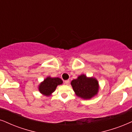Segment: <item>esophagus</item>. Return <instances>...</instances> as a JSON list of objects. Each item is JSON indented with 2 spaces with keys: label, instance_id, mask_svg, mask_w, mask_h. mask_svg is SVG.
<instances>
[{
  "label": "esophagus",
  "instance_id": "esophagus-1",
  "mask_svg": "<svg viewBox=\"0 0 132 132\" xmlns=\"http://www.w3.org/2000/svg\"><path fill=\"white\" fill-rule=\"evenodd\" d=\"M69 83H70V81L69 80H67L64 81V84L66 85H68L69 84Z\"/></svg>",
  "mask_w": 132,
  "mask_h": 132
}]
</instances>
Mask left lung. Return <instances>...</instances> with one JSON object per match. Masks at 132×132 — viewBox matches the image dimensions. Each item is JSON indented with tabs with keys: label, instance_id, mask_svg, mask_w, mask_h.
Masks as SVG:
<instances>
[{
	"label": "left lung",
	"instance_id": "left-lung-1",
	"mask_svg": "<svg viewBox=\"0 0 132 132\" xmlns=\"http://www.w3.org/2000/svg\"><path fill=\"white\" fill-rule=\"evenodd\" d=\"M71 85L76 96L83 99H91L99 93V81L93 77L81 74L72 80Z\"/></svg>",
	"mask_w": 132,
	"mask_h": 132
}]
</instances>
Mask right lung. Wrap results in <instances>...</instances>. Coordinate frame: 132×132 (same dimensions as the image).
<instances>
[{
	"label": "right lung",
	"instance_id": "1",
	"mask_svg": "<svg viewBox=\"0 0 132 132\" xmlns=\"http://www.w3.org/2000/svg\"><path fill=\"white\" fill-rule=\"evenodd\" d=\"M62 83L63 80L60 78L47 77L38 85V90L41 94L46 97L51 96L55 91L57 86Z\"/></svg>",
	"mask_w": 132,
	"mask_h": 132
}]
</instances>
